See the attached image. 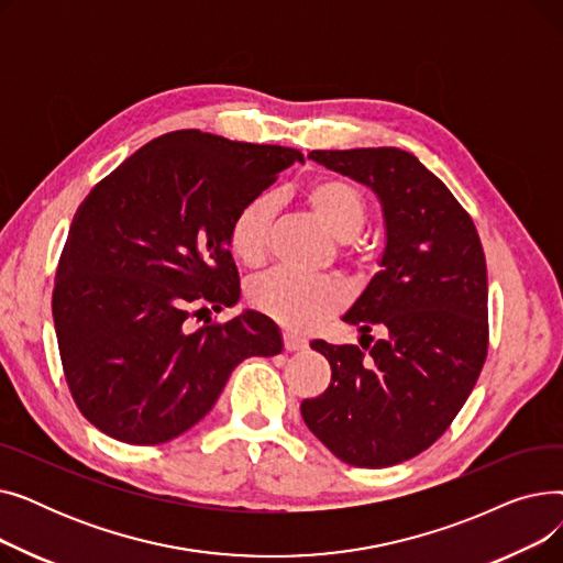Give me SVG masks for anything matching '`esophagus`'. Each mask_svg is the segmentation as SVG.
Here are the masks:
<instances>
[{
    "label": "esophagus",
    "instance_id": "34e87169",
    "mask_svg": "<svg viewBox=\"0 0 563 563\" xmlns=\"http://www.w3.org/2000/svg\"><path fill=\"white\" fill-rule=\"evenodd\" d=\"M283 344H285L287 351H303L308 346L306 338H299L297 333H291V331H283Z\"/></svg>",
    "mask_w": 563,
    "mask_h": 563
}]
</instances>
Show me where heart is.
<instances>
[{"mask_svg": "<svg viewBox=\"0 0 563 563\" xmlns=\"http://www.w3.org/2000/svg\"><path fill=\"white\" fill-rule=\"evenodd\" d=\"M303 198L312 214L342 242V255L356 272H367L376 262V249L361 240L369 202L365 191L342 175L317 177ZM274 202L269 196H255L240 207L228 232L232 255L246 266H260L269 253ZM249 301L266 317L291 331H308L338 314L346 303V289L335 278H306L291 272H269L249 285Z\"/></svg>", "mask_w": 563, "mask_h": 563, "instance_id": "b5f03b06", "label": "heart"}]
</instances>
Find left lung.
<instances>
[{
  "instance_id": "obj_1",
  "label": "left lung",
  "mask_w": 563,
  "mask_h": 563,
  "mask_svg": "<svg viewBox=\"0 0 563 563\" xmlns=\"http://www.w3.org/2000/svg\"><path fill=\"white\" fill-rule=\"evenodd\" d=\"M331 170L380 198L388 242L383 269L344 314L358 344L310 342L331 365V386L303 399L308 429L340 461L390 467L445 433L488 353V276L463 205L416 155L399 147L312 151ZM380 325L389 335L373 342Z\"/></svg>"
}]
</instances>
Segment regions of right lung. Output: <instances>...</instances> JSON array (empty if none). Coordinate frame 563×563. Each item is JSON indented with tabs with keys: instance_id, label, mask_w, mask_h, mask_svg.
<instances>
[{
	"instance_id": "obj_1",
	"label": "right lung",
	"mask_w": 563,
	"mask_h": 563,
	"mask_svg": "<svg viewBox=\"0 0 563 563\" xmlns=\"http://www.w3.org/2000/svg\"><path fill=\"white\" fill-rule=\"evenodd\" d=\"M303 162L283 145L177 130L145 143L91 194L58 257L52 317L81 416L130 445H159L200 422L232 369L276 356V323L246 310L191 319L240 299L234 214Z\"/></svg>"
}]
</instances>
